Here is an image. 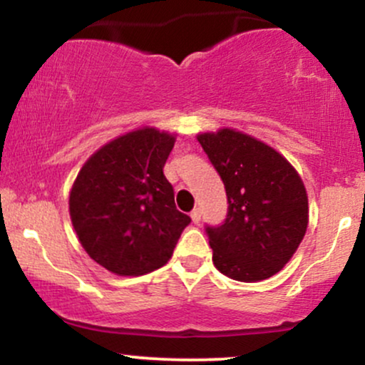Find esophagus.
I'll list each match as a JSON object with an SVG mask.
<instances>
[{
    "label": "esophagus",
    "mask_w": 365,
    "mask_h": 365,
    "mask_svg": "<svg viewBox=\"0 0 365 365\" xmlns=\"http://www.w3.org/2000/svg\"><path fill=\"white\" fill-rule=\"evenodd\" d=\"M190 217H192V221H194V223H199V221H200V209L195 207L194 211L190 212Z\"/></svg>",
    "instance_id": "1"
}]
</instances>
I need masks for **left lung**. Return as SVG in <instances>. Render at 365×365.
Returning <instances> with one entry per match:
<instances>
[{"instance_id":"1","label":"left lung","mask_w":365,"mask_h":365,"mask_svg":"<svg viewBox=\"0 0 365 365\" xmlns=\"http://www.w3.org/2000/svg\"><path fill=\"white\" fill-rule=\"evenodd\" d=\"M197 140L228 197L225 225L207 228L212 262L237 282L271 278L293 257L307 232L302 178L283 154L237 128L199 133Z\"/></svg>"}]
</instances>
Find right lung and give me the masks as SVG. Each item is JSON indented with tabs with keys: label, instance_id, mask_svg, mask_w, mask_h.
I'll list each match as a JSON object with an SVG mask.
<instances>
[{
	"label": "right lung",
	"instance_id": "1",
	"mask_svg": "<svg viewBox=\"0 0 365 365\" xmlns=\"http://www.w3.org/2000/svg\"><path fill=\"white\" fill-rule=\"evenodd\" d=\"M177 135L139 127L106 142L70 188V220L92 261L118 276L165 266L190 217L175 206L163 168Z\"/></svg>",
	"mask_w": 365,
	"mask_h": 365
}]
</instances>
